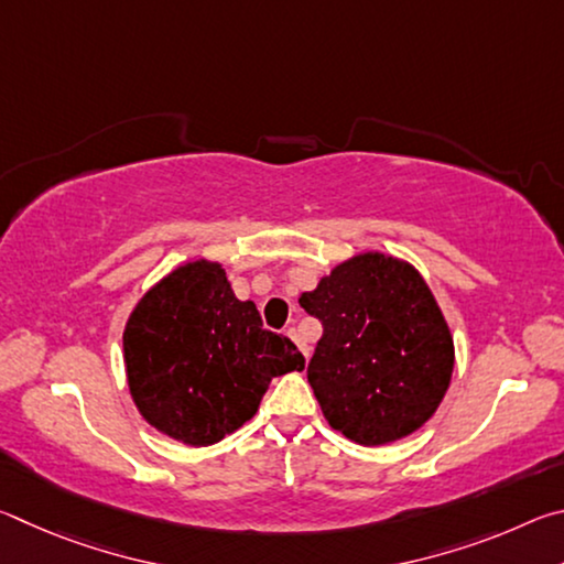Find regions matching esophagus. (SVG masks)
Here are the masks:
<instances>
[{"label":"esophagus","mask_w":564,"mask_h":564,"mask_svg":"<svg viewBox=\"0 0 564 564\" xmlns=\"http://www.w3.org/2000/svg\"><path fill=\"white\" fill-rule=\"evenodd\" d=\"M289 338H291V340L295 343V346H299V348H301V352H303V356H305V358H308V356H311V348H308V346H305V340L301 338V333H299V330H295V328H291V330H289Z\"/></svg>","instance_id":"1"}]
</instances>
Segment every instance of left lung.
I'll return each mask as SVG.
<instances>
[{"mask_svg":"<svg viewBox=\"0 0 564 564\" xmlns=\"http://www.w3.org/2000/svg\"><path fill=\"white\" fill-rule=\"evenodd\" d=\"M323 323L308 383L328 425L358 445H388L433 417L451 388L455 343L413 263L362 251L301 293Z\"/></svg>","mask_w":564,"mask_h":564,"instance_id":"left-lung-1","label":"left lung"}]
</instances>
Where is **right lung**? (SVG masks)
I'll list each match as a JSON object with an SVG mask.
<instances>
[{"mask_svg":"<svg viewBox=\"0 0 564 564\" xmlns=\"http://www.w3.org/2000/svg\"><path fill=\"white\" fill-rule=\"evenodd\" d=\"M133 405L151 427L206 447L256 415L275 376L303 370L301 350L238 301L224 265L194 259L151 285L123 326Z\"/></svg>","mask_w":564,"mask_h":564,"instance_id":"right-lung-1","label":"right lung"}]
</instances>
